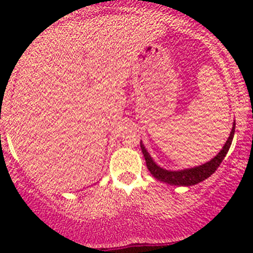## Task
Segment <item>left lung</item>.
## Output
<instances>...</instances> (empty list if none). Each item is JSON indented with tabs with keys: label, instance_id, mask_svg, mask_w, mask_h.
I'll return each mask as SVG.
<instances>
[{
	"label": "left lung",
	"instance_id": "obj_1",
	"mask_svg": "<svg viewBox=\"0 0 253 253\" xmlns=\"http://www.w3.org/2000/svg\"><path fill=\"white\" fill-rule=\"evenodd\" d=\"M234 133H235V121H234L233 124V128H231L230 136H229L228 141L225 142V144L221 148L220 152H219L213 159L205 163V164L198 165V167L188 168V169L183 170H167L164 169V168L159 167V165L153 160V158L150 157V154L148 153V150L145 149L142 141L141 149L143 155H144L148 170H149L150 174L154 176L157 180L163 181V182L165 183H169V185L193 186L198 182H202V181L208 178L213 172H215V170L218 169L219 165L221 164V162H223V159L225 158V155L228 154L229 148H230L231 142H233L234 138Z\"/></svg>",
	"mask_w": 253,
	"mask_h": 253
}]
</instances>
